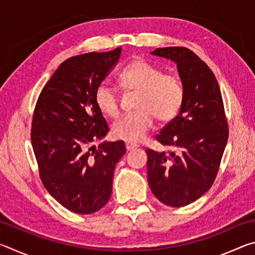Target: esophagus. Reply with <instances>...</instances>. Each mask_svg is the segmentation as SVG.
<instances>
[{"mask_svg":"<svg viewBox=\"0 0 255 255\" xmlns=\"http://www.w3.org/2000/svg\"><path fill=\"white\" fill-rule=\"evenodd\" d=\"M138 147V145H136V144H132V143H126V149L128 150H133V149H136Z\"/></svg>","mask_w":255,"mask_h":255,"instance_id":"obj_1","label":"esophagus"}]
</instances>
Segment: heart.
Returning a JSON list of instances; mask_svg holds the SVG:
<instances>
[{
	"label": "heart",
	"instance_id": "obj_1",
	"mask_svg": "<svg viewBox=\"0 0 255 255\" xmlns=\"http://www.w3.org/2000/svg\"><path fill=\"white\" fill-rule=\"evenodd\" d=\"M119 83L126 91L138 92L135 112L124 116L112 126L117 139L138 143L154 126L155 117L166 123L174 119L184 102V86L174 75L164 74L145 60H135L119 73ZM94 102L103 115L110 118L120 114L119 90L101 82L94 91Z\"/></svg>",
	"mask_w": 255,
	"mask_h": 255
}]
</instances>
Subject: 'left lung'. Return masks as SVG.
<instances>
[{
	"label": "left lung",
	"mask_w": 255,
	"mask_h": 255,
	"mask_svg": "<svg viewBox=\"0 0 255 255\" xmlns=\"http://www.w3.org/2000/svg\"><path fill=\"white\" fill-rule=\"evenodd\" d=\"M152 54L174 60L184 86L179 115L155 138L167 152L146 148L149 188L170 207H184L215 182L228 139V123L214 73L185 47L157 48Z\"/></svg>",
	"instance_id": "1"
}]
</instances>
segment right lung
Instances as JSON below:
<instances>
[{
  "instance_id": "obj_1",
  "label": "right lung",
  "mask_w": 255,
  "mask_h": 255,
  "mask_svg": "<svg viewBox=\"0 0 255 255\" xmlns=\"http://www.w3.org/2000/svg\"><path fill=\"white\" fill-rule=\"evenodd\" d=\"M122 48L66 59L47 82L36 103L31 144L44 187L72 213L89 215L109 201L123 140L92 141L107 135L94 91L117 63Z\"/></svg>"
}]
</instances>
